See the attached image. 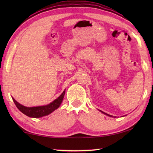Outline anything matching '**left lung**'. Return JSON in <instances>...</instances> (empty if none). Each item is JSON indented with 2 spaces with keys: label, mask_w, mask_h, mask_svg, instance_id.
I'll return each instance as SVG.
<instances>
[{
  "label": "left lung",
  "mask_w": 153,
  "mask_h": 153,
  "mask_svg": "<svg viewBox=\"0 0 153 153\" xmlns=\"http://www.w3.org/2000/svg\"><path fill=\"white\" fill-rule=\"evenodd\" d=\"M100 112H102V113H104V114H105V115H107V116H108V117H113V116H112V115H108V114H107V113H105V112H103V111H100Z\"/></svg>",
  "instance_id": "left-lung-1"
}]
</instances>
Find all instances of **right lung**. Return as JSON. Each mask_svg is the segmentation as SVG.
I'll use <instances>...</instances> for the list:
<instances>
[{
  "label": "right lung",
  "mask_w": 153,
  "mask_h": 153,
  "mask_svg": "<svg viewBox=\"0 0 153 153\" xmlns=\"http://www.w3.org/2000/svg\"><path fill=\"white\" fill-rule=\"evenodd\" d=\"M65 93V90H64L63 93H62L57 98H56L55 100H53V101L51 102L50 104L32 107H25V106L21 105L20 103L16 101L12 97V98L15 105H16L17 108L21 111V112L24 113V115H27L30 117L39 118L44 117V116L48 115L51 113H53L54 111L57 109V108L60 107L62 102H63Z\"/></svg>",
  "instance_id": "1"
}]
</instances>
